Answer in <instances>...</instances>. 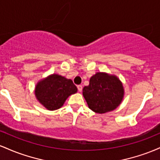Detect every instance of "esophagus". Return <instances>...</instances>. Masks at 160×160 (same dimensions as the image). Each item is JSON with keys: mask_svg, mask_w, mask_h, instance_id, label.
<instances>
[{"mask_svg": "<svg viewBox=\"0 0 160 160\" xmlns=\"http://www.w3.org/2000/svg\"><path fill=\"white\" fill-rule=\"evenodd\" d=\"M78 91H79V92H81L82 89V85H78Z\"/></svg>", "mask_w": 160, "mask_h": 160, "instance_id": "obj_1", "label": "esophagus"}]
</instances>
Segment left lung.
<instances>
[{
    "instance_id": "1",
    "label": "left lung",
    "mask_w": 160,
    "mask_h": 160,
    "mask_svg": "<svg viewBox=\"0 0 160 160\" xmlns=\"http://www.w3.org/2000/svg\"><path fill=\"white\" fill-rule=\"evenodd\" d=\"M82 95L92 111L104 113L120 105L124 89L117 76L98 72L90 78L89 85L82 89Z\"/></svg>"
}]
</instances>
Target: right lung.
I'll use <instances>...</instances> for the list:
<instances>
[{"mask_svg": "<svg viewBox=\"0 0 160 160\" xmlns=\"http://www.w3.org/2000/svg\"><path fill=\"white\" fill-rule=\"evenodd\" d=\"M78 92V88L70 79L53 74L38 82L35 96L38 102L49 111L62 107L71 95Z\"/></svg>", "mask_w": 160, "mask_h": 160, "instance_id": "obj_1", "label": "right lung"}]
</instances>
